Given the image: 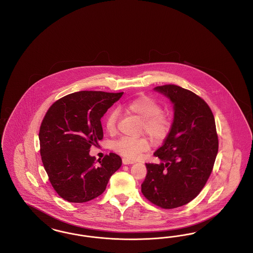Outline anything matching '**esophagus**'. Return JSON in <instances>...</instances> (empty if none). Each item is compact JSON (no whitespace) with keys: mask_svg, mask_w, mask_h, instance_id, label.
<instances>
[{"mask_svg":"<svg viewBox=\"0 0 253 253\" xmlns=\"http://www.w3.org/2000/svg\"><path fill=\"white\" fill-rule=\"evenodd\" d=\"M122 163H123L124 165H129V164H133L134 161H133V160H130V159H128V158H122Z\"/></svg>","mask_w":253,"mask_h":253,"instance_id":"esophagus-1","label":"esophagus"}]
</instances>
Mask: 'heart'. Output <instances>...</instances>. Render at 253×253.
Here are the masks:
<instances>
[{
    "mask_svg": "<svg viewBox=\"0 0 253 253\" xmlns=\"http://www.w3.org/2000/svg\"><path fill=\"white\" fill-rule=\"evenodd\" d=\"M121 108L134 115L141 121L140 130L154 139H162L169 129L168 117L162 113L160 103L150 96H141L123 104ZM118 111H110L104 121L106 131L114 132L117 128ZM150 148L149 140L144 137L123 136L113 143V149L122 157L130 159L138 158Z\"/></svg>",
    "mask_w": 253,
    "mask_h": 253,
    "instance_id": "heart-1",
    "label": "heart"
}]
</instances>
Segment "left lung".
Here are the masks:
<instances>
[{
    "mask_svg": "<svg viewBox=\"0 0 253 253\" xmlns=\"http://www.w3.org/2000/svg\"><path fill=\"white\" fill-rule=\"evenodd\" d=\"M173 105V121L155 152L159 164H146L141 192L153 204L174 209L194 199L209 179L218 153L213 114L200 96L177 85L154 89Z\"/></svg>",
    "mask_w": 253,
    "mask_h": 253,
    "instance_id": "8db88e82",
    "label": "left lung"
}]
</instances>
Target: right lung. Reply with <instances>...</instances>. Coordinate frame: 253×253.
Masks as SVG:
<instances>
[{"mask_svg":"<svg viewBox=\"0 0 253 253\" xmlns=\"http://www.w3.org/2000/svg\"><path fill=\"white\" fill-rule=\"evenodd\" d=\"M123 93L80 91L48 109L39 139L43 167L54 190L64 200L84 203L99 196L122 161L111 153L96 162L90 148L103 137L101 118Z\"/></svg>","mask_w":253,"mask_h":253,"instance_id":"1","label":"right lung"}]
</instances>
